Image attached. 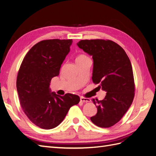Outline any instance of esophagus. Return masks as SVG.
Instances as JSON below:
<instances>
[{
  "label": "esophagus",
  "mask_w": 156,
  "mask_h": 156,
  "mask_svg": "<svg viewBox=\"0 0 156 156\" xmlns=\"http://www.w3.org/2000/svg\"><path fill=\"white\" fill-rule=\"evenodd\" d=\"M80 100H81V101H82L83 103H87V102L90 101V99L84 98V97H81V98H80Z\"/></svg>",
  "instance_id": "1"
}]
</instances>
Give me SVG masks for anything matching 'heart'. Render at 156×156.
I'll return each instance as SVG.
<instances>
[{
    "mask_svg": "<svg viewBox=\"0 0 156 156\" xmlns=\"http://www.w3.org/2000/svg\"><path fill=\"white\" fill-rule=\"evenodd\" d=\"M87 57H88V56H86L85 55L79 54V55H77V56L76 57V62H77V61H79V60H82L84 58H87Z\"/></svg>",
    "mask_w": 156,
    "mask_h": 156,
    "instance_id": "obj_1",
    "label": "heart"
}]
</instances>
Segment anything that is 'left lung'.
Wrapping results in <instances>:
<instances>
[{
	"label": "left lung",
	"instance_id": "1",
	"mask_svg": "<svg viewBox=\"0 0 156 156\" xmlns=\"http://www.w3.org/2000/svg\"><path fill=\"white\" fill-rule=\"evenodd\" d=\"M79 48L92 56V81L107 92L103 100H93L98 112L90 118L98 127H110L119 122L133 102L135 82L130 60L121 46L109 40H83Z\"/></svg>",
	"mask_w": 156,
	"mask_h": 156
}]
</instances>
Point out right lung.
<instances>
[{
	"label": "right lung",
	"instance_id": "add662e5",
	"mask_svg": "<svg viewBox=\"0 0 156 156\" xmlns=\"http://www.w3.org/2000/svg\"><path fill=\"white\" fill-rule=\"evenodd\" d=\"M73 40H45L35 44L23 58L17 73L16 87L25 114L36 126L50 129L63 121L71 107L80 101L77 95L61 96L50 92L53 77L59 75L61 64Z\"/></svg>",
	"mask_w": 156,
	"mask_h": 156
}]
</instances>
